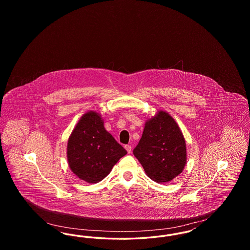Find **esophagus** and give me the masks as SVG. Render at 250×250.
I'll return each mask as SVG.
<instances>
[{
	"label": "esophagus",
	"mask_w": 250,
	"mask_h": 250,
	"mask_svg": "<svg viewBox=\"0 0 250 250\" xmlns=\"http://www.w3.org/2000/svg\"><path fill=\"white\" fill-rule=\"evenodd\" d=\"M125 150L127 151V153H128V154H130L131 151H132V147H131V145H125Z\"/></svg>",
	"instance_id": "1"
}]
</instances>
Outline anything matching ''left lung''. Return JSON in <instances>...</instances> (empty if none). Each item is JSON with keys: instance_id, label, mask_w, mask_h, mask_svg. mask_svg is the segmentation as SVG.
<instances>
[{"instance_id": "1", "label": "left lung", "mask_w": 250, "mask_h": 250, "mask_svg": "<svg viewBox=\"0 0 250 250\" xmlns=\"http://www.w3.org/2000/svg\"><path fill=\"white\" fill-rule=\"evenodd\" d=\"M133 154L147 176L156 183H167L178 176L187 163V146L175 120L164 110L157 111L146 121Z\"/></svg>"}]
</instances>
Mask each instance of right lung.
<instances>
[{
	"label": "right lung",
	"mask_w": 250,
	"mask_h": 250,
	"mask_svg": "<svg viewBox=\"0 0 250 250\" xmlns=\"http://www.w3.org/2000/svg\"><path fill=\"white\" fill-rule=\"evenodd\" d=\"M66 153L72 172L89 184L102 181L127 154L105 129L101 115L93 110L84 113L76 125Z\"/></svg>",
	"instance_id": "right-lung-1"
}]
</instances>
